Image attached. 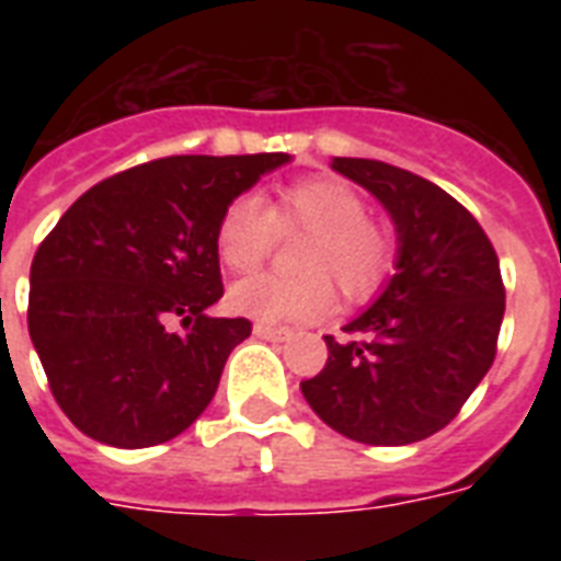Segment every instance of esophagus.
Returning <instances> with one entry per match:
<instances>
[{"instance_id":"34e87169","label":"esophagus","mask_w":561,"mask_h":561,"mask_svg":"<svg viewBox=\"0 0 561 561\" xmlns=\"http://www.w3.org/2000/svg\"><path fill=\"white\" fill-rule=\"evenodd\" d=\"M253 334L255 337H262V341H282V343L297 337L294 329H285V325H264V323H255Z\"/></svg>"}]
</instances>
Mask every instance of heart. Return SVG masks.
<instances>
[{
    "label": "heart",
    "mask_w": 561,
    "mask_h": 561,
    "mask_svg": "<svg viewBox=\"0 0 561 561\" xmlns=\"http://www.w3.org/2000/svg\"><path fill=\"white\" fill-rule=\"evenodd\" d=\"M276 227L308 229L299 247V276L262 273L229 290V308L259 323H302L332 308V276L343 297L367 299L392 267L390 232L367 218V203L334 178L299 180L267 209L244 194L227 206L218 224V253L229 271L250 273L264 262Z\"/></svg>",
    "instance_id": "obj_1"
}]
</instances>
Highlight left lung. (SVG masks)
Returning a JSON list of instances; mask_svg holds the SVG:
<instances>
[{
  "instance_id": "obj_1",
  "label": "left lung",
  "mask_w": 561,
  "mask_h": 561,
  "mask_svg": "<svg viewBox=\"0 0 561 561\" xmlns=\"http://www.w3.org/2000/svg\"><path fill=\"white\" fill-rule=\"evenodd\" d=\"M332 169L381 203L396 273L367 311L325 337L323 373L299 383L317 416L364 445L443 431L483 381L504 323L495 247L451 194L413 171L334 157Z\"/></svg>"
}]
</instances>
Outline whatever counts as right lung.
Here are the masks:
<instances>
[{
    "label": "right lung",
    "mask_w": 561,
    "mask_h": 561,
    "mask_svg": "<svg viewBox=\"0 0 561 561\" xmlns=\"http://www.w3.org/2000/svg\"><path fill=\"white\" fill-rule=\"evenodd\" d=\"M290 153L165 157L101 180L31 262L28 334L57 404L113 448L183 434L218 390L250 320L209 317L224 297L218 224ZM183 319L186 335L168 332Z\"/></svg>",
    "instance_id": "add662e5"
}]
</instances>
